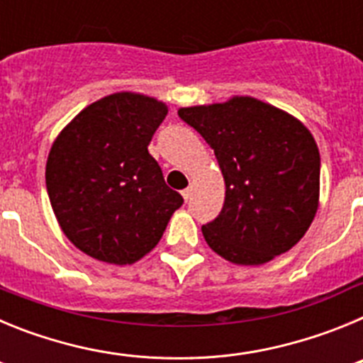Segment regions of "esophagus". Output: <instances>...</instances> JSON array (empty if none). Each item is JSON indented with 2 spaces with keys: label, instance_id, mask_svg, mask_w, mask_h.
Here are the masks:
<instances>
[{
  "label": "esophagus",
  "instance_id": "34e87169",
  "mask_svg": "<svg viewBox=\"0 0 363 363\" xmlns=\"http://www.w3.org/2000/svg\"><path fill=\"white\" fill-rule=\"evenodd\" d=\"M182 196H184V200H185V201L191 200V196H192V187L184 189V191H182Z\"/></svg>",
  "mask_w": 363,
  "mask_h": 363
}]
</instances>
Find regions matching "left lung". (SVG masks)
<instances>
[{
  "mask_svg": "<svg viewBox=\"0 0 363 363\" xmlns=\"http://www.w3.org/2000/svg\"><path fill=\"white\" fill-rule=\"evenodd\" d=\"M178 116L214 149L225 182L218 218L201 227L207 245L236 265H262L293 249L320 201V152L289 112L251 96L182 107Z\"/></svg>",
  "mask_w": 363,
  "mask_h": 363,
  "instance_id": "left-lung-1",
  "label": "left lung"
}]
</instances>
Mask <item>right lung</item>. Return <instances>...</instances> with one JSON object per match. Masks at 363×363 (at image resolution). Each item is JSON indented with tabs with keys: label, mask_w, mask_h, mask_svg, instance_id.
I'll list each match as a JSON object with an SVG mask.
<instances>
[{
	"label": "right lung",
	"mask_w": 363,
	"mask_h": 363,
	"mask_svg": "<svg viewBox=\"0 0 363 363\" xmlns=\"http://www.w3.org/2000/svg\"><path fill=\"white\" fill-rule=\"evenodd\" d=\"M167 105L114 92L86 105L50 147L45 182L63 234L91 258L134 264L149 255L184 198L147 150Z\"/></svg>",
	"instance_id": "1"
}]
</instances>
